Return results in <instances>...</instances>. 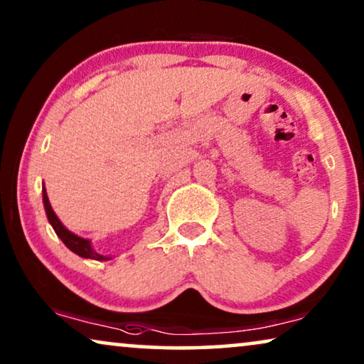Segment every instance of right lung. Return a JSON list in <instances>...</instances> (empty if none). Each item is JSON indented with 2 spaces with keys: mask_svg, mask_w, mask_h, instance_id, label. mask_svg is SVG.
<instances>
[{
  "mask_svg": "<svg viewBox=\"0 0 364 364\" xmlns=\"http://www.w3.org/2000/svg\"><path fill=\"white\" fill-rule=\"evenodd\" d=\"M43 202H44V208H46V215H48V220L51 223L54 232H56V235L61 238L64 242V245H66L69 250H73L74 253H77L79 257H84V258H92V260H109V257H104V255H99L92 250L91 247V242L86 240V238H81L77 235H74L73 232H69L66 227L63 225L61 222H59V218L56 217V213H54L51 203H49V198H48V193H46V188H43Z\"/></svg>",
  "mask_w": 364,
  "mask_h": 364,
  "instance_id": "right-lung-1",
  "label": "right lung"
}]
</instances>
